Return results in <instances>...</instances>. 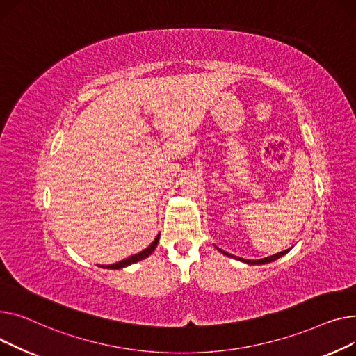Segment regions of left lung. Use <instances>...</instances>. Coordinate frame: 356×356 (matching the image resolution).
Returning a JSON list of instances; mask_svg holds the SVG:
<instances>
[{
    "instance_id": "left-lung-1",
    "label": "left lung",
    "mask_w": 356,
    "mask_h": 356,
    "mask_svg": "<svg viewBox=\"0 0 356 356\" xmlns=\"http://www.w3.org/2000/svg\"><path fill=\"white\" fill-rule=\"evenodd\" d=\"M220 253H222L224 256H227V257H233V259H237L238 261H243V263H245V264H250V266H259V264H267V263H271V261H275V260H277V259H280V257H283L284 254H287L289 252H290V248H287V250H284V252H280V253H277V254H273V256H268V257H264V259H260V260H248V259H241V257H236V256H233V254H228L227 252H224V250H221V248H218V247H216Z\"/></svg>"
}]
</instances>
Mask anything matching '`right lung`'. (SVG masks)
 <instances>
[{"instance_id": "add662e5", "label": "right lung", "mask_w": 356, "mask_h": 356, "mask_svg": "<svg viewBox=\"0 0 356 356\" xmlns=\"http://www.w3.org/2000/svg\"><path fill=\"white\" fill-rule=\"evenodd\" d=\"M158 241H159V234L156 236V238L151 243V245L149 247H146L145 250H142L140 253H138V254H134V256H131L129 259H124V260H122V261H119V263H116V264H111V266H104L103 268H112V270H119V268H123V267H128V266H131V264H134V263H138V261H140V260H143V259H146V257H149L152 253H154V250L156 248V245H158Z\"/></svg>"}]
</instances>
